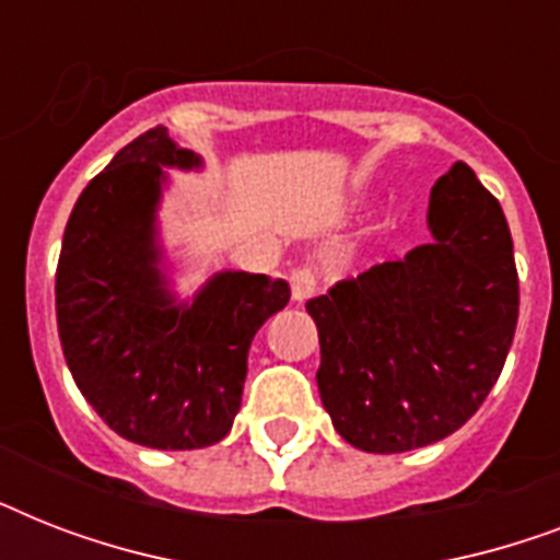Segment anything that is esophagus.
<instances>
[{
	"instance_id": "1",
	"label": "esophagus",
	"mask_w": 560,
	"mask_h": 560,
	"mask_svg": "<svg viewBox=\"0 0 560 560\" xmlns=\"http://www.w3.org/2000/svg\"><path fill=\"white\" fill-rule=\"evenodd\" d=\"M316 290V276L314 270H307V267H299V270L290 272V293L296 302H307V299L314 296Z\"/></svg>"
}]
</instances>
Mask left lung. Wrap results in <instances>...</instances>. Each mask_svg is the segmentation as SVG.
<instances>
[{
  "mask_svg": "<svg viewBox=\"0 0 560 560\" xmlns=\"http://www.w3.org/2000/svg\"><path fill=\"white\" fill-rule=\"evenodd\" d=\"M430 244L307 302L334 430L358 451L442 442L497 383L517 328V267L500 202L456 162L435 179Z\"/></svg>",
  "mask_w": 560,
  "mask_h": 560,
  "instance_id": "obj_1",
  "label": "left lung"
}]
</instances>
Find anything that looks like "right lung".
<instances>
[{
  "label": "right lung",
  "instance_id": "1",
  "mask_svg": "<svg viewBox=\"0 0 560 560\" xmlns=\"http://www.w3.org/2000/svg\"><path fill=\"white\" fill-rule=\"evenodd\" d=\"M165 168L200 171L202 160L153 127L81 191L57 261V331L78 389L109 430L153 451H194L232 430L249 342L290 288L223 270L179 299L160 244Z\"/></svg>",
  "mask_w": 560,
  "mask_h": 560
}]
</instances>
